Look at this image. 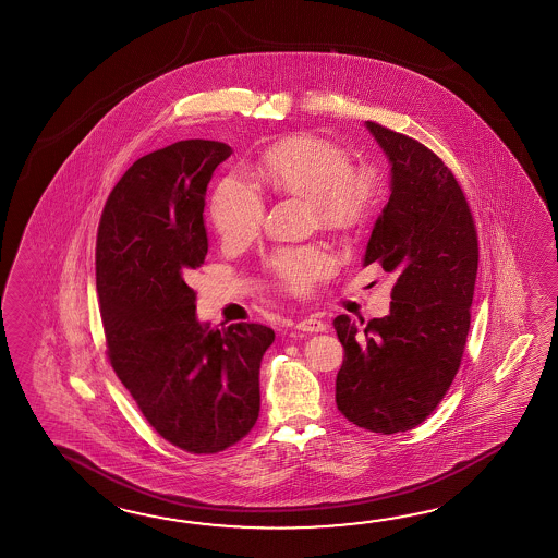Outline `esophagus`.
Returning <instances> with one entry per match:
<instances>
[{
	"instance_id": "1",
	"label": "esophagus",
	"mask_w": 558,
	"mask_h": 558,
	"mask_svg": "<svg viewBox=\"0 0 558 558\" xmlns=\"http://www.w3.org/2000/svg\"><path fill=\"white\" fill-rule=\"evenodd\" d=\"M298 330H302V332H324L326 330V323L320 320V318H316V316H308V318H302L300 323L296 324Z\"/></svg>"
}]
</instances>
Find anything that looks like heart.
Returning <instances> with one entry per match:
<instances>
[{"label": "heart", "mask_w": 558, "mask_h": 558, "mask_svg": "<svg viewBox=\"0 0 558 558\" xmlns=\"http://www.w3.org/2000/svg\"><path fill=\"white\" fill-rule=\"evenodd\" d=\"M254 175L274 192L308 199L316 220L347 230L364 222L383 196V175L372 163H350L335 142L314 134H296L274 142L254 163ZM211 220L226 244H246L264 220L262 194L240 175H228L216 186ZM272 272L292 290H308L332 272L335 258L318 246L286 248L270 258Z\"/></svg>", "instance_id": "1"}]
</instances>
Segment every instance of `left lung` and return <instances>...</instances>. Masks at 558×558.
I'll return each mask as SVG.
<instances>
[{"instance_id":"8db88e82","label":"left lung","mask_w":558,"mask_h":558,"mask_svg":"<svg viewBox=\"0 0 558 558\" xmlns=\"http://www.w3.org/2000/svg\"><path fill=\"white\" fill-rule=\"evenodd\" d=\"M366 128L390 163V198L362 266L395 274L390 312L335 318L344 347L336 404L372 433H404L430 416L459 372L471 328L478 240L457 178L433 149L376 122Z\"/></svg>"}]
</instances>
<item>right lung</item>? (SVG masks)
<instances>
[{
	"label": "right lung",
	"mask_w": 558,
	"mask_h": 558,
	"mask_svg": "<svg viewBox=\"0 0 558 558\" xmlns=\"http://www.w3.org/2000/svg\"><path fill=\"white\" fill-rule=\"evenodd\" d=\"M230 154L223 142L184 140L134 161L104 206L96 242L112 368L156 433L192 454H216L252 430L274 342L262 324L199 323L184 280L208 254L206 187Z\"/></svg>",
	"instance_id": "obj_1"
}]
</instances>
